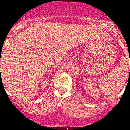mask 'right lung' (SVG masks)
Wrapping results in <instances>:
<instances>
[{
    "mask_svg": "<svg viewBox=\"0 0 130 130\" xmlns=\"http://www.w3.org/2000/svg\"><path fill=\"white\" fill-rule=\"evenodd\" d=\"M0 70H1V69H0Z\"/></svg>",
    "mask_w": 130,
    "mask_h": 130,
    "instance_id": "add662e5",
    "label": "right lung"
}]
</instances>
